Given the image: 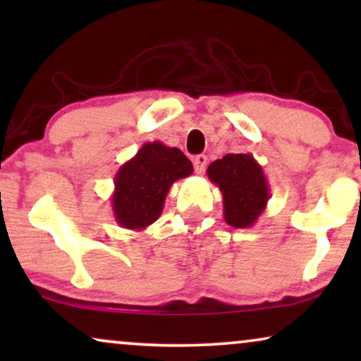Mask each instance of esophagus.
Returning a JSON list of instances; mask_svg holds the SVG:
<instances>
[{
	"mask_svg": "<svg viewBox=\"0 0 361 361\" xmlns=\"http://www.w3.org/2000/svg\"><path fill=\"white\" fill-rule=\"evenodd\" d=\"M205 167H207V156H204V154L195 156L194 157V169L197 174H202V172L205 171Z\"/></svg>",
	"mask_w": 361,
	"mask_h": 361,
	"instance_id": "1",
	"label": "esophagus"
}]
</instances>
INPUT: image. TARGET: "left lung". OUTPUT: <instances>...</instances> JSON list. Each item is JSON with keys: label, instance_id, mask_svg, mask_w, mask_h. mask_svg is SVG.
<instances>
[{"label": "left lung", "instance_id": "left-lung-1", "mask_svg": "<svg viewBox=\"0 0 361 361\" xmlns=\"http://www.w3.org/2000/svg\"><path fill=\"white\" fill-rule=\"evenodd\" d=\"M207 176L224 195L225 221L235 228H250L269 200L263 167L253 154H226L212 162Z\"/></svg>", "mask_w": 361, "mask_h": 361}]
</instances>
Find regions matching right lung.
I'll return each mask as SVG.
<instances>
[{"label":"right lung","mask_w":361,"mask_h":361,"mask_svg":"<svg viewBox=\"0 0 361 361\" xmlns=\"http://www.w3.org/2000/svg\"><path fill=\"white\" fill-rule=\"evenodd\" d=\"M194 172L192 162L177 147L146 142L115 176L113 215L121 228L145 230L159 219L171 185Z\"/></svg>","instance_id":"1"}]
</instances>
